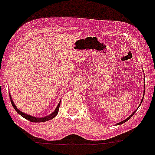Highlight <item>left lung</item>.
<instances>
[{
	"label": "left lung",
	"mask_w": 155,
	"mask_h": 155,
	"mask_svg": "<svg viewBox=\"0 0 155 155\" xmlns=\"http://www.w3.org/2000/svg\"><path fill=\"white\" fill-rule=\"evenodd\" d=\"M143 73H144V71H143ZM144 79H145V76H144ZM144 86H144V91H145V89H144ZM143 98H144V96H143ZM142 101H143V99H142V100H141V102H142ZM140 105H141V104H140ZM140 105H138V107H139V106H140ZM137 109H138V108H137ZM137 109H136V110H135V111H134V112H133V113H132V114H131V115H129V116H128V118H125V120H123V121H120L119 123H117V124H116V125H121V124H123V123H125V122H126V121H128V120H129V119H130V118H131V117H132V116H133V115H134V113H135V112H136V111H137Z\"/></svg>",
	"instance_id": "obj_1"
}]
</instances>
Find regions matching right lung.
I'll list each match as a JSON object with an SVG mask.
<instances>
[{
  "instance_id": "obj_1",
  "label": "right lung",
  "mask_w": 155,
  "mask_h": 155,
  "mask_svg": "<svg viewBox=\"0 0 155 155\" xmlns=\"http://www.w3.org/2000/svg\"><path fill=\"white\" fill-rule=\"evenodd\" d=\"M10 99H11V104H12L13 107L14 108V109L16 110V112H17L19 115H21V116L24 117V118H26V119L28 120V121H32V122H43V121H49V120H50V119H53V118H55V117L56 116V115L58 114V112H59V108H60V102H61V101H60V102H59V103H58L56 109H55V110L53 111V112H52L50 115H47V116L40 117V118H39V117L32 116V115H28V114H26V113H24V112H21V111L20 110L19 108H17V107L15 105V104H14L12 98H11V95H10Z\"/></svg>"
}]
</instances>
